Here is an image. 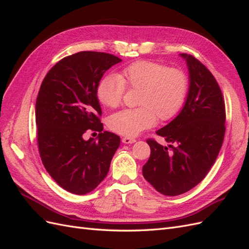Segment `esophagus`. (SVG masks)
Returning a JSON list of instances; mask_svg holds the SVG:
<instances>
[{
	"mask_svg": "<svg viewBox=\"0 0 249 249\" xmlns=\"http://www.w3.org/2000/svg\"><path fill=\"white\" fill-rule=\"evenodd\" d=\"M122 141H123L124 143H125V144H130V143L136 142V139H135V138H131V137H124V138L122 139Z\"/></svg>",
	"mask_w": 249,
	"mask_h": 249,
	"instance_id": "1",
	"label": "esophagus"
}]
</instances>
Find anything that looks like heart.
<instances>
[{
	"label": "heart",
	"instance_id": "heart-1",
	"mask_svg": "<svg viewBox=\"0 0 249 249\" xmlns=\"http://www.w3.org/2000/svg\"><path fill=\"white\" fill-rule=\"evenodd\" d=\"M126 87L139 90L136 101L139 107L114 113L108 125L120 135L134 137L153 126L157 117L167 122L178 115L186 101L189 80L179 69L154 61H138L124 67L120 76L105 77L97 87V96L106 107L116 108L123 103Z\"/></svg>",
	"mask_w": 249,
	"mask_h": 249
}]
</instances>
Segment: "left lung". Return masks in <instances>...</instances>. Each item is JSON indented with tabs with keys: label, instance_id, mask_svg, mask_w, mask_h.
<instances>
[{
	"label": "left lung",
	"instance_id": "8db88e82",
	"mask_svg": "<svg viewBox=\"0 0 249 249\" xmlns=\"http://www.w3.org/2000/svg\"><path fill=\"white\" fill-rule=\"evenodd\" d=\"M189 70L190 86L179 114L157 135L169 143L147 139L150 157L143 177L167 196L191 190L205 178L222 146L225 105L221 89L211 71L192 55L180 54Z\"/></svg>",
	"mask_w": 249,
	"mask_h": 249
}]
</instances>
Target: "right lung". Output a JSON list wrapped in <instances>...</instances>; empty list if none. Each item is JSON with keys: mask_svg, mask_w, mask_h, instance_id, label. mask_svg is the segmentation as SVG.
Listing matches in <instances>:
<instances>
[{"mask_svg": "<svg viewBox=\"0 0 249 249\" xmlns=\"http://www.w3.org/2000/svg\"><path fill=\"white\" fill-rule=\"evenodd\" d=\"M122 59L84 51L57 62L44 77L36 100L37 143L44 168L64 190L83 195L106 178L120 144L114 133L103 131L97 87L104 73ZM98 140H84L88 130Z\"/></svg>", "mask_w": 249, "mask_h": 249, "instance_id": "obj_1", "label": "right lung"}]
</instances>
